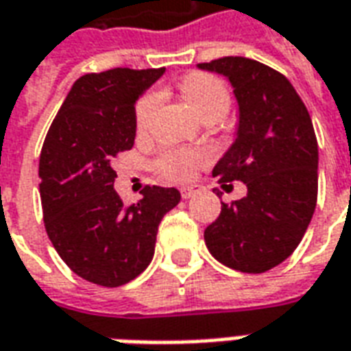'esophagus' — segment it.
<instances>
[{
  "mask_svg": "<svg viewBox=\"0 0 351 351\" xmlns=\"http://www.w3.org/2000/svg\"><path fill=\"white\" fill-rule=\"evenodd\" d=\"M193 193H195V190H193V188H182V190H180V195H182V199H190Z\"/></svg>",
  "mask_w": 351,
  "mask_h": 351,
  "instance_id": "34e87169",
  "label": "esophagus"
}]
</instances>
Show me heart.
<instances>
[{"instance_id":"b5f03b06","label":"heart","mask_w":351,"mask_h":351,"mask_svg":"<svg viewBox=\"0 0 351 351\" xmlns=\"http://www.w3.org/2000/svg\"><path fill=\"white\" fill-rule=\"evenodd\" d=\"M178 90L182 93L186 103L191 110L206 122L221 120L229 112L231 107V92L228 84L216 75L210 73H190L178 82ZM160 105V93L150 92L143 93L135 105V130L138 133H146L156 114V108ZM210 161L208 150H191V148H167L161 150L152 167L163 180L176 184L191 182L197 171L205 167Z\"/></svg>"}]
</instances>
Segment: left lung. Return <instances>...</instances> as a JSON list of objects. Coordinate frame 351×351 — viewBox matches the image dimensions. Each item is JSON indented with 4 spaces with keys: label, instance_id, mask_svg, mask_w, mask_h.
<instances>
[{
    "label": "left lung",
    "instance_id": "obj_1",
    "mask_svg": "<svg viewBox=\"0 0 351 351\" xmlns=\"http://www.w3.org/2000/svg\"><path fill=\"white\" fill-rule=\"evenodd\" d=\"M226 75L241 108L239 135L213 175L246 184L239 201L221 203L205 229L208 252L220 263L259 274L295 252L317 201V141L304 103L291 82L269 65L241 56L199 64ZM220 195V193H218Z\"/></svg>",
    "mask_w": 351,
    "mask_h": 351
}]
</instances>
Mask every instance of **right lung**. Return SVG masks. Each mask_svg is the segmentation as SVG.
<instances>
[{"label":"right lung","instance_id":"1","mask_svg":"<svg viewBox=\"0 0 351 351\" xmlns=\"http://www.w3.org/2000/svg\"><path fill=\"white\" fill-rule=\"evenodd\" d=\"M116 67L73 84L52 120L39 158L43 221L58 256L80 278L118 287L152 261L163 216L180 201L176 188L145 186L123 205L112 163L135 143V99L163 75Z\"/></svg>","mask_w":351,"mask_h":351}]
</instances>
